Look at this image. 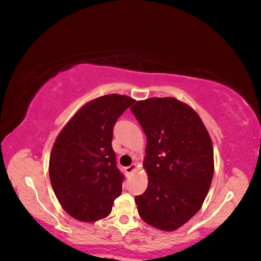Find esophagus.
I'll return each instance as SVG.
<instances>
[{
    "mask_svg": "<svg viewBox=\"0 0 261 261\" xmlns=\"http://www.w3.org/2000/svg\"><path fill=\"white\" fill-rule=\"evenodd\" d=\"M137 170V164L136 163H133L132 165H129V167H126L125 168V171L127 174H132L133 172H135Z\"/></svg>",
    "mask_w": 261,
    "mask_h": 261,
    "instance_id": "esophagus-1",
    "label": "esophagus"
}]
</instances>
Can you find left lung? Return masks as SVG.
Returning a JSON list of instances; mask_svg holds the SVG:
<instances>
[{
	"label": "left lung",
	"mask_w": 261,
	"mask_h": 261,
	"mask_svg": "<svg viewBox=\"0 0 261 261\" xmlns=\"http://www.w3.org/2000/svg\"><path fill=\"white\" fill-rule=\"evenodd\" d=\"M147 137L146 192L135 198L140 218L161 231L184 225L201 208L215 161L209 133L195 110L175 98H150L132 108Z\"/></svg>",
	"instance_id": "1"
}]
</instances>
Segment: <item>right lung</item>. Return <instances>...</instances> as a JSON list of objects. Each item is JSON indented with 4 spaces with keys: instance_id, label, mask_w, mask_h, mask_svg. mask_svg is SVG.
<instances>
[{
    "instance_id": "obj_1",
    "label": "right lung",
    "mask_w": 261,
    "mask_h": 261,
    "mask_svg": "<svg viewBox=\"0 0 261 261\" xmlns=\"http://www.w3.org/2000/svg\"><path fill=\"white\" fill-rule=\"evenodd\" d=\"M135 100L107 94L82 107L60 132L50 155L55 196L70 217L94 222L108 217L124 176L112 148L113 126Z\"/></svg>"
}]
</instances>
